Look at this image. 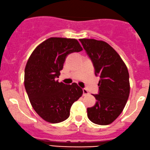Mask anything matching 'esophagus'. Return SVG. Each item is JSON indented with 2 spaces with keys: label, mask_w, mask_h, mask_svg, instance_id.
<instances>
[{
  "label": "esophagus",
  "mask_w": 150,
  "mask_h": 150,
  "mask_svg": "<svg viewBox=\"0 0 150 150\" xmlns=\"http://www.w3.org/2000/svg\"><path fill=\"white\" fill-rule=\"evenodd\" d=\"M88 94H89V93H88V91H87V90H86V88L83 89V95L84 96H87V95H88Z\"/></svg>",
  "instance_id": "1"
}]
</instances>
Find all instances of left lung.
Listing matches in <instances>:
<instances>
[{
    "label": "left lung",
    "instance_id": "1",
    "mask_svg": "<svg viewBox=\"0 0 150 150\" xmlns=\"http://www.w3.org/2000/svg\"><path fill=\"white\" fill-rule=\"evenodd\" d=\"M79 40L92 61L95 74L100 76L99 93L93 95L96 103L87 109L88 117L96 124H110L122 112L129 96L127 67L106 42L88 38Z\"/></svg>",
    "mask_w": 150,
    "mask_h": 150
}]
</instances>
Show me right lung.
Instances as JSON below:
<instances>
[{"instance_id":"right-lung-1","label":"right lung","mask_w":150,"mask_h":150,"mask_svg":"<svg viewBox=\"0 0 150 150\" xmlns=\"http://www.w3.org/2000/svg\"><path fill=\"white\" fill-rule=\"evenodd\" d=\"M83 50L74 38L52 37L33 51L24 70V86L33 110L43 120L57 124L66 120L70 109L83 94L76 83H59L65 59Z\"/></svg>"}]
</instances>
